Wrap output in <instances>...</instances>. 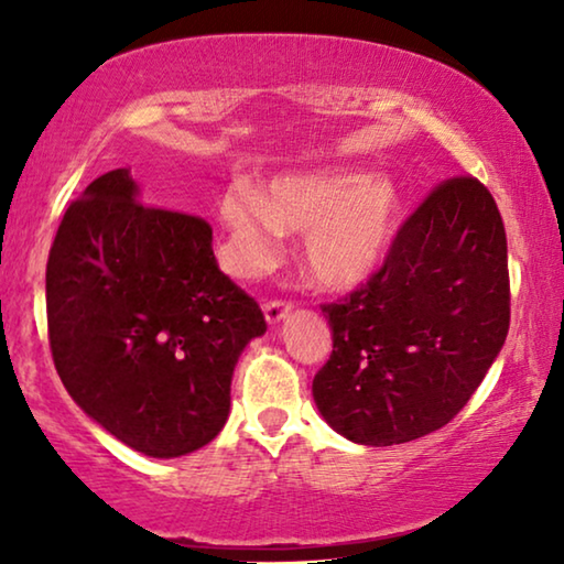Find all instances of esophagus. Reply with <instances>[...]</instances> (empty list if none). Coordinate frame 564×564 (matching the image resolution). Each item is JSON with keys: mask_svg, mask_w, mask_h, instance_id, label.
Instances as JSON below:
<instances>
[{"mask_svg": "<svg viewBox=\"0 0 564 564\" xmlns=\"http://www.w3.org/2000/svg\"><path fill=\"white\" fill-rule=\"evenodd\" d=\"M292 311V303H288V300H267L264 303V315H267V323H280L284 315H288Z\"/></svg>", "mask_w": 564, "mask_h": 564, "instance_id": "1", "label": "esophagus"}]
</instances>
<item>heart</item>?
I'll use <instances>...</instances> for the list:
<instances>
[{
    "mask_svg": "<svg viewBox=\"0 0 564 564\" xmlns=\"http://www.w3.org/2000/svg\"><path fill=\"white\" fill-rule=\"evenodd\" d=\"M400 199L384 176L338 172L276 176L264 192L228 189L220 220L226 267L236 276L267 272L280 257L282 230H303L300 261L326 288H357L388 257Z\"/></svg>",
    "mask_w": 564,
    "mask_h": 564,
    "instance_id": "obj_1",
    "label": "heart"
}]
</instances>
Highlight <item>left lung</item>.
Returning <instances> with one entry per match:
<instances>
[{
  "label": "left lung",
  "instance_id": "obj_1",
  "mask_svg": "<svg viewBox=\"0 0 564 564\" xmlns=\"http://www.w3.org/2000/svg\"><path fill=\"white\" fill-rule=\"evenodd\" d=\"M321 311L334 351L313 398L338 434L392 446L446 426L511 323L506 228L488 187L469 174L436 184L367 284Z\"/></svg>",
  "mask_w": 564,
  "mask_h": 564
}]
</instances>
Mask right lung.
Listing matches in <instances>:
<instances>
[{
  "label": "right lung",
  "instance_id": "right-lung-1",
  "mask_svg": "<svg viewBox=\"0 0 564 564\" xmlns=\"http://www.w3.org/2000/svg\"><path fill=\"white\" fill-rule=\"evenodd\" d=\"M45 313L68 395L149 457L218 436L236 361L267 330L257 300L220 272L210 223L141 203L130 169L68 205L45 267Z\"/></svg>",
  "mask_w": 564,
  "mask_h": 564
}]
</instances>
